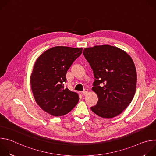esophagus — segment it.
Listing matches in <instances>:
<instances>
[{
  "label": "esophagus",
  "instance_id": "34e87169",
  "mask_svg": "<svg viewBox=\"0 0 156 156\" xmlns=\"http://www.w3.org/2000/svg\"><path fill=\"white\" fill-rule=\"evenodd\" d=\"M87 93H88V90H87V89H84V91H83L82 94H83V96H85V95H86L87 94Z\"/></svg>",
  "mask_w": 156,
  "mask_h": 156
}]
</instances>
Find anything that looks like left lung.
I'll list each match as a JSON object with an SVG mask.
<instances>
[{"label":"left lung","instance_id":"left-lung-1","mask_svg":"<svg viewBox=\"0 0 156 156\" xmlns=\"http://www.w3.org/2000/svg\"><path fill=\"white\" fill-rule=\"evenodd\" d=\"M83 54L96 78L92 91L98 102L91 110L104 119L120 115L136 92L137 75L131 57L123 50L107 44L85 48Z\"/></svg>","mask_w":156,"mask_h":156}]
</instances>
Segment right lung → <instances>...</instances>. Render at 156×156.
<instances>
[{"label": "right lung", "instance_id": "right-lung-1", "mask_svg": "<svg viewBox=\"0 0 156 156\" xmlns=\"http://www.w3.org/2000/svg\"><path fill=\"white\" fill-rule=\"evenodd\" d=\"M83 48L55 46L36 60L30 77L36 103L47 113L57 117L67 114L79 101L76 93L64 87L66 74Z\"/></svg>", "mask_w": 156, "mask_h": 156}]
</instances>
